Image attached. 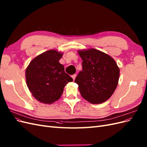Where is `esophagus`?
Segmentation results:
<instances>
[{
  "label": "esophagus",
  "instance_id": "1",
  "mask_svg": "<svg viewBox=\"0 0 147 147\" xmlns=\"http://www.w3.org/2000/svg\"><path fill=\"white\" fill-rule=\"evenodd\" d=\"M76 76H77V75H76V74H74V75H72V76H71V77H72V78H73L74 80L75 78V77H76Z\"/></svg>",
  "mask_w": 147,
  "mask_h": 147
}]
</instances>
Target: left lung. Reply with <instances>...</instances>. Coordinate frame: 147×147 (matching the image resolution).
Instances as JSON below:
<instances>
[{"mask_svg":"<svg viewBox=\"0 0 147 147\" xmlns=\"http://www.w3.org/2000/svg\"><path fill=\"white\" fill-rule=\"evenodd\" d=\"M82 69L75 80L84 99L101 104L112 96L118 85L119 69L109 55L94 48L79 50Z\"/></svg>","mask_w":147,"mask_h":147,"instance_id":"1","label":"left lung"}]
</instances>
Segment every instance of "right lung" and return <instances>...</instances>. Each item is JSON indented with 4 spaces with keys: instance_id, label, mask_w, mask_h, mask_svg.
Here are the masks:
<instances>
[{
    "instance_id": "1",
    "label": "right lung",
    "mask_w": 147,
    "mask_h": 147,
    "mask_svg": "<svg viewBox=\"0 0 147 147\" xmlns=\"http://www.w3.org/2000/svg\"><path fill=\"white\" fill-rule=\"evenodd\" d=\"M61 53L48 50L30 61L26 70V83L32 96L45 104L58 100L65 86L73 79L64 71L59 63Z\"/></svg>"
}]
</instances>
